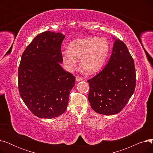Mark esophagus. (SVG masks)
Instances as JSON below:
<instances>
[{"label":"esophagus","instance_id":"1","mask_svg":"<svg viewBox=\"0 0 153 153\" xmlns=\"http://www.w3.org/2000/svg\"><path fill=\"white\" fill-rule=\"evenodd\" d=\"M76 80L77 82H79V81H81L82 80V77L81 76H77L76 77Z\"/></svg>","mask_w":153,"mask_h":153}]
</instances>
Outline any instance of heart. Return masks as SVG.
<instances>
[{"instance_id": "b5f03b06", "label": "heart", "mask_w": 153, "mask_h": 153, "mask_svg": "<svg viewBox=\"0 0 153 153\" xmlns=\"http://www.w3.org/2000/svg\"><path fill=\"white\" fill-rule=\"evenodd\" d=\"M110 51V45L104 38L86 37L70 43L68 51L62 52L64 64L70 69L75 67L77 59L81 58L84 70L89 74L99 71L105 63Z\"/></svg>"}]
</instances>
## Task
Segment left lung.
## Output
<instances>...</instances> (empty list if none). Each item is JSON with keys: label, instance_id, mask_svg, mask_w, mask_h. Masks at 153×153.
Listing matches in <instances>:
<instances>
[{"label": "left lung", "instance_id": "8db88e82", "mask_svg": "<svg viewBox=\"0 0 153 153\" xmlns=\"http://www.w3.org/2000/svg\"><path fill=\"white\" fill-rule=\"evenodd\" d=\"M136 81L132 56L125 43L116 39L107 66L87 81L92 108L102 115L118 114L134 93Z\"/></svg>", "mask_w": 153, "mask_h": 153}]
</instances>
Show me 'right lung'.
<instances>
[{
	"label": "right lung",
	"mask_w": 153,
	"mask_h": 153,
	"mask_svg": "<svg viewBox=\"0 0 153 153\" xmlns=\"http://www.w3.org/2000/svg\"><path fill=\"white\" fill-rule=\"evenodd\" d=\"M61 33L44 31L34 38L23 51L18 69L20 95L38 118L51 119L66 111L76 78L61 66Z\"/></svg>",
	"instance_id": "add662e5"
}]
</instances>
